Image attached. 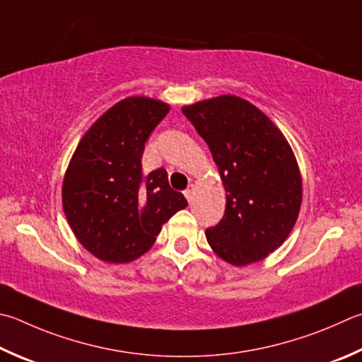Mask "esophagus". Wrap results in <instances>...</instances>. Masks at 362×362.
Instances as JSON below:
<instances>
[{
    "mask_svg": "<svg viewBox=\"0 0 362 362\" xmlns=\"http://www.w3.org/2000/svg\"><path fill=\"white\" fill-rule=\"evenodd\" d=\"M183 194H185V198L192 202L193 201V194H194V185H188V188L183 192Z\"/></svg>",
    "mask_w": 362,
    "mask_h": 362,
    "instance_id": "esophagus-1",
    "label": "esophagus"
}]
</instances>
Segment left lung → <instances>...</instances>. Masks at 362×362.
<instances>
[{
    "instance_id": "1",
    "label": "left lung",
    "mask_w": 362,
    "mask_h": 362,
    "mask_svg": "<svg viewBox=\"0 0 362 362\" xmlns=\"http://www.w3.org/2000/svg\"><path fill=\"white\" fill-rule=\"evenodd\" d=\"M207 142L226 189L225 215L206 229L209 245L233 266L264 259L291 233L302 180L290 144L269 117L239 96L183 106Z\"/></svg>"
}]
</instances>
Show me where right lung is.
<instances>
[{
	"mask_svg": "<svg viewBox=\"0 0 362 362\" xmlns=\"http://www.w3.org/2000/svg\"><path fill=\"white\" fill-rule=\"evenodd\" d=\"M166 103L124 98L91 124L63 180V210L72 233L106 262H129L150 250L161 226L185 209L166 169L142 173L146 142L166 114Z\"/></svg>",
	"mask_w": 362,
	"mask_h": 362,
	"instance_id": "add662e5",
	"label": "right lung"
}]
</instances>
